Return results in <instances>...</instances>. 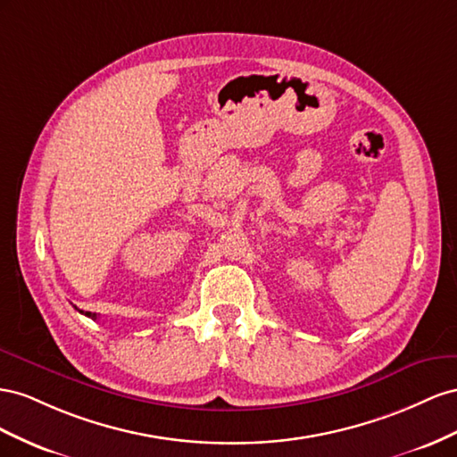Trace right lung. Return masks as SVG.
<instances>
[{
    "label": "right lung",
    "instance_id": "1",
    "mask_svg": "<svg viewBox=\"0 0 457 457\" xmlns=\"http://www.w3.org/2000/svg\"><path fill=\"white\" fill-rule=\"evenodd\" d=\"M78 310V308H76ZM80 312V314H84V316H87V318H91V320H97V316L96 314H91V312H82V310H78Z\"/></svg>",
    "mask_w": 457,
    "mask_h": 457
}]
</instances>
